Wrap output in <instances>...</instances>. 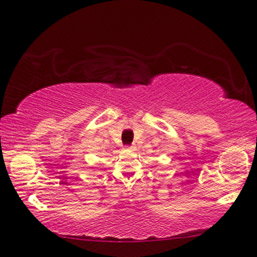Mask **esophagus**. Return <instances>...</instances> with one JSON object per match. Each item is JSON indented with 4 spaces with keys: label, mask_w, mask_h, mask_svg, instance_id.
Listing matches in <instances>:
<instances>
[{
    "label": "esophagus",
    "mask_w": 257,
    "mask_h": 257,
    "mask_svg": "<svg viewBox=\"0 0 257 257\" xmlns=\"http://www.w3.org/2000/svg\"><path fill=\"white\" fill-rule=\"evenodd\" d=\"M124 149H125V150H134L135 146H133V145H132V146H125Z\"/></svg>",
    "instance_id": "esophagus-1"
}]
</instances>
